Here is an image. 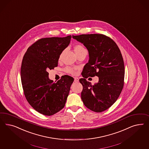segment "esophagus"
Here are the masks:
<instances>
[{"label": "esophagus", "instance_id": "34e87169", "mask_svg": "<svg viewBox=\"0 0 149 149\" xmlns=\"http://www.w3.org/2000/svg\"><path fill=\"white\" fill-rule=\"evenodd\" d=\"M79 78H77V77H74V81H75V82H79Z\"/></svg>", "mask_w": 149, "mask_h": 149}]
</instances>
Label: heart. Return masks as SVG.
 I'll list each match as a JSON object with an SVG mask.
<instances>
[{"label":"heart","mask_w":149,"mask_h":149,"mask_svg":"<svg viewBox=\"0 0 149 149\" xmlns=\"http://www.w3.org/2000/svg\"><path fill=\"white\" fill-rule=\"evenodd\" d=\"M74 53L75 54H76L77 56H78L79 55L81 54H82L83 52H85L86 50L84 49V47L81 46L80 45H75L74 46ZM63 52H62L59 57V61H61V58L62 57V55H63ZM65 72L69 74H74L75 72V69L74 68H70V67H68V68L65 69Z\"/></svg>","instance_id":"obj_1"}]
</instances>
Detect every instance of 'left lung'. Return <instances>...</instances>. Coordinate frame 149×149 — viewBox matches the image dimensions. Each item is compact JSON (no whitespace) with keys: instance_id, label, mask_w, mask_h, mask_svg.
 Returning <instances> with one entry per match:
<instances>
[{"instance_id":"1","label":"left lung","mask_w":149,"mask_h":149,"mask_svg":"<svg viewBox=\"0 0 149 149\" xmlns=\"http://www.w3.org/2000/svg\"><path fill=\"white\" fill-rule=\"evenodd\" d=\"M88 51L89 60L79 81L83 86L81 99L87 108L100 113L109 108L118 99L124 85L125 65L121 51L110 38L101 34L72 36ZM97 76L98 83L92 86L86 80Z\"/></svg>"}]
</instances>
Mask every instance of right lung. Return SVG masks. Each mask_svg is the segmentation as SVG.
I'll list each match as a JSON object with an SVG mask.
<instances>
[{"instance_id": "1", "label": "right lung", "mask_w": 149, "mask_h": 149, "mask_svg": "<svg viewBox=\"0 0 149 149\" xmlns=\"http://www.w3.org/2000/svg\"><path fill=\"white\" fill-rule=\"evenodd\" d=\"M71 38H42L29 47L23 56L21 78L24 94L29 104L44 115H54L64 107L74 81L65 75L54 82L47 72L57 67L59 57Z\"/></svg>"}]
</instances>
